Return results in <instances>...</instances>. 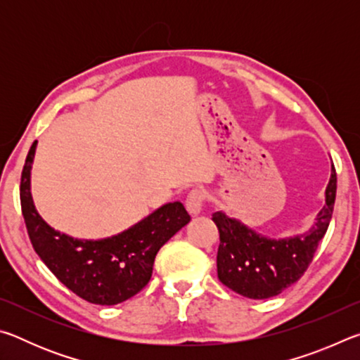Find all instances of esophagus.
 Listing matches in <instances>:
<instances>
[{
  "label": "esophagus",
  "instance_id": "esophagus-1",
  "mask_svg": "<svg viewBox=\"0 0 360 360\" xmlns=\"http://www.w3.org/2000/svg\"><path fill=\"white\" fill-rule=\"evenodd\" d=\"M203 203H205V192L203 191H200V188H193V191L188 192L187 198H186V206H187V211L191 212L192 216H197L202 212Z\"/></svg>",
  "mask_w": 360,
  "mask_h": 360
}]
</instances>
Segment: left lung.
<instances>
[{
    "label": "left lung",
    "mask_w": 360,
    "mask_h": 360,
    "mask_svg": "<svg viewBox=\"0 0 360 360\" xmlns=\"http://www.w3.org/2000/svg\"><path fill=\"white\" fill-rule=\"evenodd\" d=\"M337 174L332 168L326 187V203L316 216L311 229L290 238H268L249 229L224 211L212 214L219 229L217 278L236 294L264 300L275 297L302 278L311 264L319 241L324 238L330 224Z\"/></svg>",
    "instance_id": "obj_1"
}]
</instances>
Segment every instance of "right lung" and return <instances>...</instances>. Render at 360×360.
<instances>
[{
	"mask_svg": "<svg viewBox=\"0 0 360 360\" xmlns=\"http://www.w3.org/2000/svg\"><path fill=\"white\" fill-rule=\"evenodd\" d=\"M34 141L23 165L20 205L36 254L62 284L95 304H117L136 295L152 276L155 255L191 222L181 202L167 203L117 235L81 240L52 229L36 211L32 197Z\"/></svg>",
	"mask_w": 360,
	"mask_h": 360,
	"instance_id": "1",
	"label": "right lung"
}]
</instances>
